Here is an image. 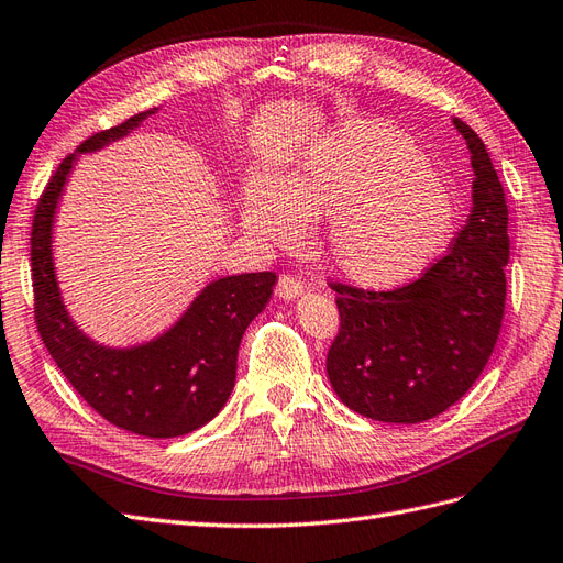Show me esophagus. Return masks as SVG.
I'll list each match as a JSON object with an SVG mask.
<instances>
[{"instance_id":"esophagus-1","label":"esophagus","mask_w":563,"mask_h":563,"mask_svg":"<svg viewBox=\"0 0 563 563\" xmlns=\"http://www.w3.org/2000/svg\"><path fill=\"white\" fill-rule=\"evenodd\" d=\"M301 292H303V283L299 278H295V276H280L278 287H276V295L280 299L290 301V299H297Z\"/></svg>"}]
</instances>
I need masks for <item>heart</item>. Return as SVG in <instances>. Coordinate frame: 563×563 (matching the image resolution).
I'll use <instances>...</instances> for the list:
<instances>
[{"label": "heart", "instance_id": "heart-1", "mask_svg": "<svg viewBox=\"0 0 563 563\" xmlns=\"http://www.w3.org/2000/svg\"><path fill=\"white\" fill-rule=\"evenodd\" d=\"M330 219L325 262L365 290H389L422 273L455 223L441 176L404 132L356 124L309 155L276 186L256 179L243 223L252 235L292 243L303 221Z\"/></svg>", "mask_w": 563, "mask_h": 563}]
</instances>
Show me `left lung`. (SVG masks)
Wrapping results in <instances>:
<instances>
[{"instance_id": "1", "label": "left lung", "mask_w": 563, "mask_h": 563, "mask_svg": "<svg viewBox=\"0 0 563 563\" xmlns=\"http://www.w3.org/2000/svg\"><path fill=\"white\" fill-rule=\"evenodd\" d=\"M472 153V214L445 256L389 292L330 283L340 332L328 377L344 406L377 422L441 415L484 373L503 328L509 262L507 202L484 141L462 120Z\"/></svg>"}]
</instances>
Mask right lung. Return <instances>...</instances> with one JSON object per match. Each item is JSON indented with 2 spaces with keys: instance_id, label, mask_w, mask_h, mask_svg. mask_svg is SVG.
<instances>
[{
  "instance_id": "add662e5",
  "label": "right lung",
  "mask_w": 563,
  "mask_h": 563,
  "mask_svg": "<svg viewBox=\"0 0 563 563\" xmlns=\"http://www.w3.org/2000/svg\"><path fill=\"white\" fill-rule=\"evenodd\" d=\"M153 110L89 136L46 184L32 219L30 262L35 323L44 346L75 391L103 420L148 439L184 437L207 424L227 406L238 371V349L247 325L266 309L276 273H240L210 283L188 311L155 340L110 349L79 330L60 299L52 231L63 186L79 153L118 141L153 115Z\"/></svg>"
}]
</instances>
